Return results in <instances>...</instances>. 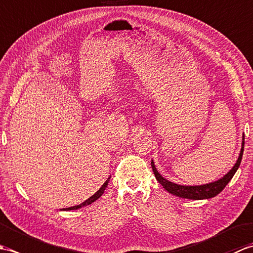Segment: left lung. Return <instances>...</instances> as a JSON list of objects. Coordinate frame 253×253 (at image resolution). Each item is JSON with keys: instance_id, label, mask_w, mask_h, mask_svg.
Masks as SVG:
<instances>
[{"instance_id": "1", "label": "left lung", "mask_w": 253, "mask_h": 253, "mask_svg": "<svg viewBox=\"0 0 253 253\" xmlns=\"http://www.w3.org/2000/svg\"><path fill=\"white\" fill-rule=\"evenodd\" d=\"M244 148H245V135H243V142H241L239 157L237 161H236L235 165L233 166V169H230L227 174H225L222 178H219L215 181L209 182V184L198 185V186H186V185H179V184H175V182H171L166 178H164V177L159 173L157 168H155L153 160H151L152 170L157 180L163 186L165 190H168L169 193H171V195L179 198H184V199H190V200H203V199H210L217 196L218 193L221 192L225 187H226V185L230 181V179L233 178V176L235 175L236 171H237L239 165L241 163V159H243V154H244Z\"/></svg>"}]
</instances>
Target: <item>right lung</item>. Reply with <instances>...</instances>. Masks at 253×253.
<instances>
[{"label":"right lung","mask_w":253,"mask_h":253,"mask_svg":"<svg viewBox=\"0 0 253 253\" xmlns=\"http://www.w3.org/2000/svg\"><path fill=\"white\" fill-rule=\"evenodd\" d=\"M111 178V177H110ZM110 178H107V180L104 182L103 185H102V187L100 188V189L96 191L94 195L92 196V197H90L88 200H85L84 203H82V204H79V206H76V207H72V208H68L67 210H77V209H80L82 207H84V206H88V204H91L92 202H94L95 200H98V199L103 195V192H104V190H105V188L107 187V184H109V181H110Z\"/></svg>","instance_id":"1"}]
</instances>
